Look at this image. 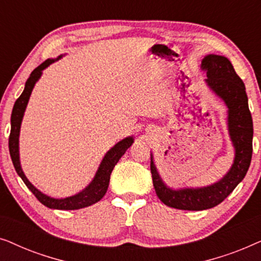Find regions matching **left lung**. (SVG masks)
<instances>
[{
	"label": "left lung",
	"instance_id": "8db88e82",
	"mask_svg": "<svg viewBox=\"0 0 261 261\" xmlns=\"http://www.w3.org/2000/svg\"><path fill=\"white\" fill-rule=\"evenodd\" d=\"M202 67L206 72V85L222 98L228 108V132L235 149L230 170L222 179L208 187L173 190L160 178L151 154L153 187L160 201L171 208L196 212L214 208L228 197L247 173L253 152V121L244 82L235 72L229 59L223 56H205Z\"/></svg>",
	"mask_w": 261,
	"mask_h": 261
}]
</instances>
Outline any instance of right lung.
I'll list each match as a JSON object with an SVG mask.
<instances>
[{
  "mask_svg": "<svg viewBox=\"0 0 261 261\" xmlns=\"http://www.w3.org/2000/svg\"><path fill=\"white\" fill-rule=\"evenodd\" d=\"M62 58V56H59L56 59H47L44 63L40 64L37 69L32 71L30 78H28L26 84H24V89L22 94L20 95V97L16 99L15 105L13 107L12 117H10V135H9V153L10 158H12L13 165L15 167L16 172L21 177V179L23 180V183L27 185V188L33 192V195L38 198V201L42 203V204L51 209H59V210H76L81 208H85L91 204L97 203L99 199H102L103 196L106 195L107 190H108L110 174L114 166L116 165L121 156H122L128 148L130 147L133 144L134 139L133 137L124 138L123 140L117 142L113 148H110L105 158L102 159L99 167L96 172L94 179L91 180V183L88 185L84 190H82L78 194L70 196L66 198H53L49 196L42 194L41 191H39L30 180L27 179V177L24 176L22 167L20 164V153H19V135H20V128L21 122H22V117L26 110L28 99L32 94L35 83H37L39 78L41 77L42 70L51 65L52 63L57 62Z\"/></svg>",
  "mask_w": 261,
  "mask_h": 261,
  "instance_id": "add662e5",
  "label": "right lung"
}]
</instances>
